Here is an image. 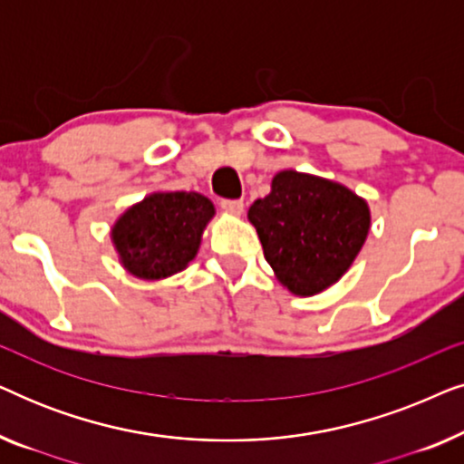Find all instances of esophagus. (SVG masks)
Masks as SVG:
<instances>
[{
  "label": "esophagus",
  "instance_id": "1",
  "mask_svg": "<svg viewBox=\"0 0 464 464\" xmlns=\"http://www.w3.org/2000/svg\"><path fill=\"white\" fill-rule=\"evenodd\" d=\"M221 208H226V211L232 215H240L245 211V202L243 200H221Z\"/></svg>",
  "mask_w": 464,
  "mask_h": 464
}]
</instances>
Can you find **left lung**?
<instances>
[{"instance_id":"left-lung-1","label":"left lung","mask_w":464,"mask_h":464,"mask_svg":"<svg viewBox=\"0 0 464 464\" xmlns=\"http://www.w3.org/2000/svg\"><path fill=\"white\" fill-rule=\"evenodd\" d=\"M266 262L297 295H314L351 268L370 230V208L340 183L283 170L249 208Z\"/></svg>"}]
</instances>
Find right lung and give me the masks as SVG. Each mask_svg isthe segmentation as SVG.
<instances>
[{
	"mask_svg": "<svg viewBox=\"0 0 464 464\" xmlns=\"http://www.w3.org/2000/svg\"><path fill=\"white\" fill-rule=\"evenodd\" d=\"M211 218V200L196 192L151 194L113 226V245L135 276L164 278L192 262Z\"/></svg>",
	"mask_w": 464,
	"mask_h": 464,
	"instance_id": "add662e5",
	"label": "right lung"
}]
</instances>
